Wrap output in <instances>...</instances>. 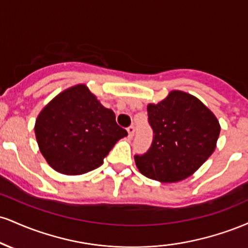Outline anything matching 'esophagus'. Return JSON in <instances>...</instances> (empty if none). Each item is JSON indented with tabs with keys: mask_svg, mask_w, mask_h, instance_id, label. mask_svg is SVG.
I'll list each match as a JSON object with an SVG mask.
<instances>
[{
	"mask_svg": "<svg viewBox=\"0 0 248 248\" xmlns=\"http://www.w3.org/2000/svg\"><path fill=\"white\" fill-rule=\"evenodd\" d=\"M127 132H128V136H129V138H133L134 133H135V127L132 124V126H129L127 128Z\"/></svg>",
	"mask_w": 248,
	"mask_h": 248,
	"instance_id": "obj_1",
	"label": "esophagus"
}]
</instances>
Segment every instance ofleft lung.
<instances>
[{"label":"left lung","mask_w":248,"mask_h":248,"mask_svg":"<svg viewBox=\"0 0 248 248\" xmlns=\"http://www.w3.org/2000/svg\"><path fill=\"white\" fill-rule=\"evenodd\" d=\"M147 109L154 136L147 153L134 156L138 169L164 183L189 177L215 152L220 133L217 118L203 102L182 91H172Z\"/></svg>","instance_id":"left-lung-1"}]
</instances>
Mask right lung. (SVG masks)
<instances>
[{"instance_id": "add662e5", "label": "right lung", "mask_w": 248, "mask_h": 248, "mask_svg": "<svg viewBox=\"0 0 248 248\" xmlns=\"http://www.w3.org/2000/svg\"><path fill=\"white\" fill-rule=\"evenodd\" d=\"M35 134L45 160L56 171L81 175L104 163L116 141L128 135L85 85L64 91L36 120Z\"/></svg>"}]
</instances>
